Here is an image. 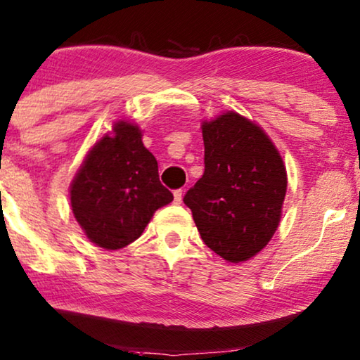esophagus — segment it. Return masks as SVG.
<instances>
[{
  "instance_id": "obj_1",
  "label": "esophagus",
  "mask_w": 360,
  "mask_h": 360,
  "mask_svg": "<svg viewBox=\"0 0 360 360\" xmlns=\"http://www.w3.org/2000/svg\"><path fill=\"white\" fill-rule=\"evenodd\" d=\"M173 194H174V202H176V204H181V200H182V189H176Z\"/></svg>"
}]
</instances>
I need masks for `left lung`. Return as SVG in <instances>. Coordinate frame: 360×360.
Segmentation results:
<instances>
[{
  "label": "left lung",
  "instance_id": "1",
  "mask_svg": "<svg viewBox=\"0 0 360 360\" xmlns=\"http://www.w3.org/2000/svg\"><path fill=\"white\" fill-rule=\"evenodd\" d=\"M205 171L184 195L200 238L229 262L266 248L281 224L287 171L269 135L229 110L202 122Z\"/></svg>",
  "mask_w": 360,
  "mask_h": 360
}]
</instances>
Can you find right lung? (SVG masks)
Listing matches in <instances>:
<instances>
[{"mask_svg":"<svg viewBox=\"0 0 360 360\" xmlns=\"http://www.w3.org/2000/svg\"><path fill=\"white\" fill-rule=\"evenodd\" d=\"M141 136L139 125L114 122L112 131L91 146L70 184V204L81 230L108 251L135 241L155 212L173 202Z\"/></svg>","mask_w":360,"mask_h":360,"instance_id":"obj_1","label":"right lung"}]
</instances>
